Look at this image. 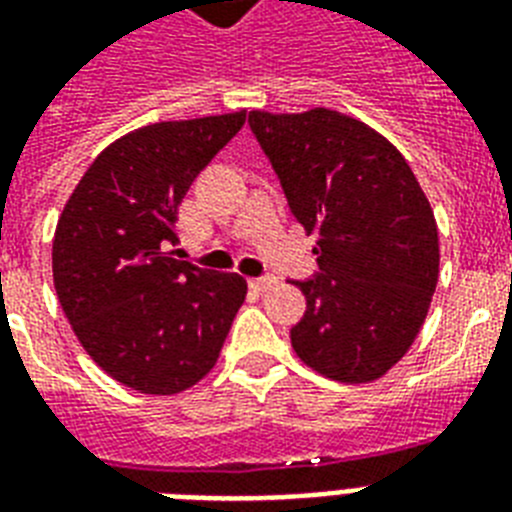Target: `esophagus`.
Returning <instances> with one entry per match:
<instances>
[{
	"instance_id": "obj_1",
	"label": "esophagus",
	"mask_w": 512,
	"mask_h": 512,
	"mask_svg": "<svg viewBox=\"0 0 512 512\" xmlns=\"http://www.w3.org/2000/svg\"><path fill=\"white\" fill-rule=\"evenodd\" d=\"M276 276H257V279H249V287L255 289V292H265V289H271L276 284Z\"/></svg>"
}]
</instances>
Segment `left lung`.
<instances>
[{"mask_svg": "<svg viewBox=\"0 0 512 512\" xmlns=\"http://www.w3.org/2000/svg\"><path fill=\"white\" fill-rule=\"evenodd\" d=\"M305 233H319V276L295 281L305 316L292 348L337 382H372L406 356L438 284V225L393 143L332 108L249 111Z\"/></svg>", "mask_w": 512, "mask_h": 512, "instance_id": "left-lung-1", "label": "left lung"}]
</instances>
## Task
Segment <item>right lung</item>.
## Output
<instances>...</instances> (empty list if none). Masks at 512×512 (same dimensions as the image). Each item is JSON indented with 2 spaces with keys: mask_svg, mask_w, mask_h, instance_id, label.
I'll return each mask as SVG.
<instances>
[{
  "mask_svg": "<svg viewBox=\"0 0 512 512\" xmlns=\"http://www.w3.org/2000/svg\"><path fill=\"white\" fill-rule=\"evenodd\" d=\"M247 111L156 122L114 140L68 196L52 239L60 308L95 364L175 396L207 377L247 297L239 273L177 260L180 201Z\"/></svg>",
  "mask_w": 512,
  "mask_h": 512,
  "instance_id": "right-lung-1",
  "label": "right lung"
}]
</instances>
